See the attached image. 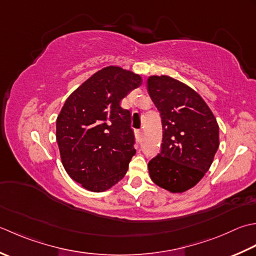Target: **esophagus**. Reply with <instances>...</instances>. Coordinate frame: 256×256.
Wrapping results in <instances>:
<instances>
[{
    "instance_id": "esophagus-1",
    "label": "esophagus",
    "mask_w": 256,
    "mask_h": 256,
    "mask_svg": "<svg viewBox=\"0 0 256 256\" xmlns=\"http://www.w3.org/2000/svg\"><path fill=\"white\" fill-rule=\"evenodd\" d=\"M134 134H136V138H137L138 142H142V130L136 129Z\"/></svg>"
}]
</instances>
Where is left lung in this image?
<instances>
[{"label": "left lung", "mask_w": 256, "mask_h": 256, "mask_svg": "<svg viewBox=\"0 0 256 256\" xmlns=\"http://www.w3.org/2000/svg\"><path fill=\"white\" fill-rule=\"evenodd\" d=\"M149 96L162 124L159 154L149 161L150 178L170 192H184L199 182L218 148L216 117L201 96L169 76H150Z\"/></svg>", "instance_id": "1"}]
</instances>
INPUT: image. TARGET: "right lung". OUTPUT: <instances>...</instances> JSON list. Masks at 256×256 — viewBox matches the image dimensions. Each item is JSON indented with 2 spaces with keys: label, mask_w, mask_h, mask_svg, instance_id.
Segmentation results:
<instances>
[{
  "label": "right lung",
  "mask_w": 256,
  "mask_h": 256,
  "mask_svg": "<svg viewBox=\"0 0 256 256\" xmlns=\"http://www.w3.org/2000/svg\"><path fill=\"white\" fill-rule=\"evenodd\" d=\"M142 77L117 66L97 72L67 98L56 120L62 162L70 178L92 192L124 178L136 154L132 114L122 99Z\"/></svg>",
  "instance_id": "right-lung-1"
}]
</instances>
